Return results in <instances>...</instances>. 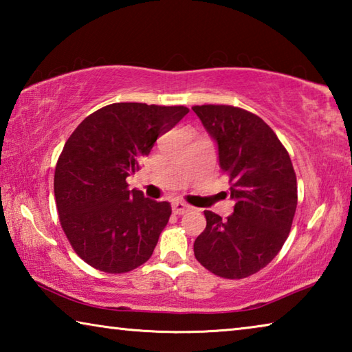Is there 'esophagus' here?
<instances>
[{
	"label": "esophagus",
	"mask_w": 352,
	"mask_h": 352,
	"mask_svg": "<svg viewBox=\"0 0 352 352\" xmlns=\"http://www.w3.org/2000/svg\"><path fill=\"white\" fill-rule=\"evenodd\" d=\"M189 210H190V206L186 205V204H183V201H180V200L172 201V212H174V214H184V212H188Z\"/></svg>",
	"instance_id": "esophagus-1"
}]
</instances>
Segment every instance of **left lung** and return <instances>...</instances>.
<instances>
[{
  "label": "left lung",
  "instance_id": "obj_1",
  "mask_svg": "<svg viewBox=\"0 0 352 352\" xmlns=\"http://www.w3.org/2000/svg\"><path fill=\"white\" fill-rule=\"evenodd\" d=\"M192 110L217 142L220 168L230 177V197L236 201L225 220L205 211L195 259L220 278L252 276L279 253L294 222L298 190L289 152L252 111L212 104Z\"/></svg>",
  "mask_w": 352,
  "mask_h": 352
}]
</instances>
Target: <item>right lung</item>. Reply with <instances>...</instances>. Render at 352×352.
Returning <instances> with one entry per match:
<instances>
[{"label":"right lung","instance_id":"add662e5","mask_svg":"<svg viewBox=\"0 0 352 352\" xmlns=\"http://www.w3.org/2000/svg\"><path fill=\"white\" fill-rule=\"evenodd\" d=\"M188 113L183 105L110 104L83 119L65 142L56 164V205L63 233L88 265L127 273L152 256L170 204L130 190L126 178Z\"/></svg>","mask_w":352,"mask_h":352}]
</instances>
